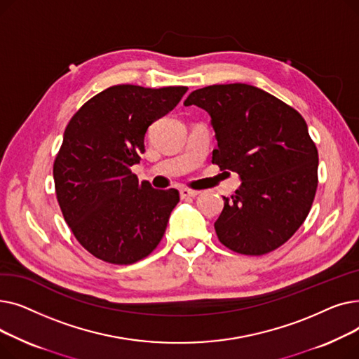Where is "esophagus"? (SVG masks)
Here are the masks:
<instances>
[{"instance_id": "esophagus-1", "label": "esophagus", "mask_w": 359, "mask_h": 359, "mask_svg": "<svg viewBox=\"0 0 359 359\" xmlns=\"http://www.w3.org/2000/svg\"><path fill=\"white\" fill-rule=\"evenodd\" d=\"M199 192L198 191H192V189H186V187H183V189H180V198L182 199H186V198H195L198 196Z\"/></svg>"}]
</instances>
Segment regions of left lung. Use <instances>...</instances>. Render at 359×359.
I'll return each instance as SVG.
<instances>
[{
    "instance_id": "left-lung-1",
    "label": "left lung",
    "mask_w": 359,
    "mask_h": 359,
    "mask_svg": "<svg viewBox=\"0 0 359 359\" xmlns=\"http://www.w3.org/2000/svg\"><path fill=\"white\" fill-rule=\"evenodd\" d=\"M183 104L208 111L218 144L212 163L241 180L214 224L219 241L250 256L282 246L307 218L317 189L318 154L303 116L241 83L195 90Z\"/></svg>"
}]
</instances>
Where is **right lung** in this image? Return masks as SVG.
<instances>
[{
	"instance_id": "right-lung-1",
	"label": "right lung",
	"mask_w": 359,
	"mask_h": 359,
	"mask_svg": "<svg viewBox=\"0 0 359 359\" xmlns=\"http://www.w3.org/2000/svg\"><path fill=\"white\" fill-rule=\"evenodd\" d=\"M186 91L184 86H113L67 125L53 163L56 198L75 238L97 259L130 265L161 241L179 192L154 189L130 167L145 151L148 126L173 110Z\"/></svg>"
}]
</instances>
